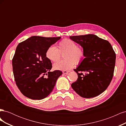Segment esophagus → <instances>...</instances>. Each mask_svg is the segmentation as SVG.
I'll use <instances>...</instances> for the list:
<instances>
[{
	"label": "esophagus",
	"mask_w": 126,
	"mask_h": 126,
	"mask_svg": "<svg viewBox=\"0 0 126 126\" xmlns=\"http://www.w3.org/2000/svg\"><path fill=\"white\" fill-rule=\"evenodd\" d=\"M69 72V71H66V70H64V71H63V74H68V72Z\"/></svg>",
	"instance_id": "esophagus-1"
}]
</instances>
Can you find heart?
Returning a JSON list of instances; mask_svg holds the SVG:
<instances>
[{"label":"heart","instance_id":"heart-1","mask_svg":"<svg viewBox=\"0 0 126 126\" xmlns=\"http://www.w3.org/2000/svg\"><path fill=\"white\" fill-rule=\"evenodd\" d=\"M58 49L53 45L49 46L46 51V56L51 62H55L59 59L61 53H63L64 60H59L55 63L53 67L56 70H68L73 67L75 63H81L85 58V52L81 47L71 39L65 38L60 41Z\"/></svg>","mask_w":126,"mask_h":126}]
</instances>
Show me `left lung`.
<instances>
[{
  "mask_svg": "<svg viewBox=\"0 0 126 126\" xmlns=\"http://www.w3.org/2000/svg\"><path fill=\"white\" fill-rule=\"evenodd\" d=\"M70 39L82 47L85 57L74 69L78 79L71 87L83 98L96 97L106 90L112 79L115 52L109 41L93 34L70 36Z\"/></svg>",
  "mask_w": 126,
  "mask_h": 126,
  "instance_id": "left-lung-1",
  "label": "left lung"
}]
</instances>
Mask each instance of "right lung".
<instances>
[{
    "label": "right lung",
    "mask_w": 126,
    "mask_h": 126,
    "mask_svg": "<svg viewBox=\"0 0 126 126\" xmlns=\"http://www.w3.org/2000/svg\"><path fill=\"white\" fill-rule=\"evenodd\" d=\"M60 38L32 36L17 46L12 60L13 73L18 88L26 97H47L62 75L60 70L50 71L52 64L46 56L47 48Z\"/></svg>",
    "instance_id": "add662e5"
}]
</instances>
